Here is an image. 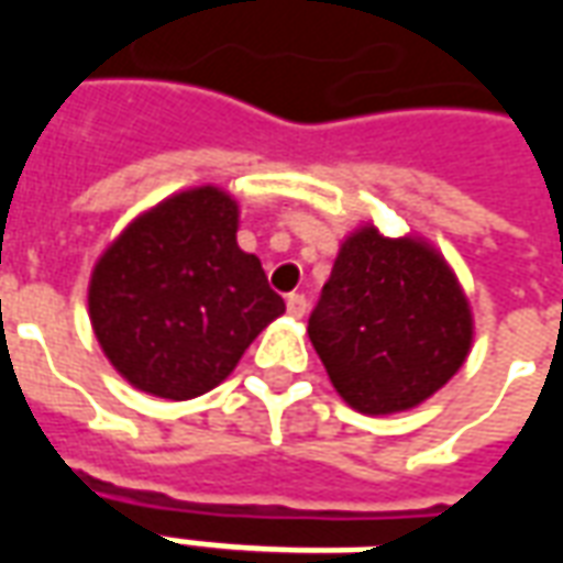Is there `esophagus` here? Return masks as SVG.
I'll list each match as a JSON object with an SVG mask.
<instances>
[{"mask_svg": "<svg viewBox=\"0 0 563 563\" xmlns=\"http://www.w3.org/2000/svg\"><path fill=\"white\" fill-rule=\"evenodd\" d=\"M286 310H289V317H295V319L305 317V313H307V298H305V295H298V292L289 295V298H286Z\"/></svg>", "mask_w": 563, "mask_h": 563, "instance_id": "obj_1", "label": "esophagus"}]
</instances>
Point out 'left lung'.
<instances>
[{
    "label": "left lung",
    "instance_id": "obj_1",
    "mask_svg": "<svg viewBox=\"0 0 563 563\" xmlns=\"http://www.w3.org/2000/svg\"><path fill=\"white\" fill-rule=\"evenodd\" d=\"M307 334L343 401L383 416L446 386L467 358L473 319L431 246L365 225L343 241Z\"/></svg>",
    "mask_w": 563,
    "mask_h": 563
}]
</instances>
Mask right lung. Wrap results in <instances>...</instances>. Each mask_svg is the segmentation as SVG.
<instances>
[{
  "label": "right lung",
  "mask_w": 563,
  "mask_h": 563,
  "mask_svg": "<svg viewBox=\"0 0 563 563\" xmlns=\"http://www.w3.org/2000/svg\"><path fill=\"white\" fill-rule=\"evenodd\" d=\"M234 234L238 205L198 186L165 198L104 250L90 280L92 331L135 389L168 401L205 395L286 310Z\"/></svg>",
  "instance_id": "add662e5"
}]
</instances>
